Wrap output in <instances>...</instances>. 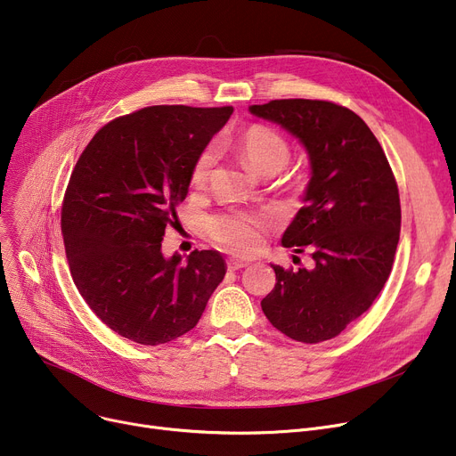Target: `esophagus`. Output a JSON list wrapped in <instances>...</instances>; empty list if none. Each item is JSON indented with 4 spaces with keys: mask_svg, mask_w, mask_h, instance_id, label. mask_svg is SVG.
<instances>
[{
    "mask_svg": "<svg viewBox=\"0 0 456 456\" xmlns=\"http://www.w3.org/2000/svg\"><path fill=\"white\" fill-rule=\"evenodd\" d=\"M248 265H249V262H246V260H238V258H229V260H227V268H229L231 272L242 270V268H246Z\"/></svg>",
    "mask_w": 456,
    "mask_h": 456,
    "instance_id": "obj_1",
    "label": "esophagus"
}]
</instances>
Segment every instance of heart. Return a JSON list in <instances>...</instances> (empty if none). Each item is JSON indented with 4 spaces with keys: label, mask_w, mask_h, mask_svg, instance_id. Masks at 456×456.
Returning a JSON list of instances; mask_svg holds the SVG:
<instances>
[{
    "label": "heart",
    "mask_w": 456,
    "mask_h": 456,
    "mask_svg": "<svg viewBox=\"0 0 456 456\" xmlns=\"http://www.w3.org/2000/svg\"><path fill=\"white\" fill-rule=\"evenodd\" d=\"M234 146L242 160L251 170L262 175H275L290 162V143L277 129L253 124L238 134ZM216 164H218V148L216 143H207L198 151L190 166V183L198 190H205L212 181ZM268 227V220L260 214L251 212H224L216 214L205 224L208 240L231 255L249 256L255 255Z\"/></svg>",
    "instance_id": "1"
}]
</instances>
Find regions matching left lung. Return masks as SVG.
Listing matches in <instances>:
<instances>
[{
  "mask_svg": "<svg viewBox=\"0 0 456 456\" xmlns=\"http://www.w3.org/2000/svg\"><path fill=\"white\" fill-rule=\"evenodd\" d=\"M249 110L297 136L313 167L282 246L308 249L316 266H273L277 282L262 310L292 340H330L366 313L390 277L401 231L394 172L371 129L347 107L273 100Z\"/></svg>",
  "mask_w": 456,
  "mask_h": 456,
  "instance_id": "left-lung-1",
  "label": "left lung"
}]
</instances>
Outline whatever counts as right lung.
Masks as SVG:
<instances>
[{
  "label": "right lung",
  "mask_w": 456,
  "mask_h": 456,
  "mask_svg": "<svg viewBox=\"0 0 456 456\" xmlns=\"http://www.w3.org/2000/svg\"><path fill=\"white\" fill-rule=\"evenodd\" d=\"M232 107L155 105L114 118L69 175L61 231L79 294L109 329L159 346L194 329L227 272L218 251L164 258L160 246L188 194L190 166Z\"/></svg>",
  "instance_id": "right-lung-1"
}]
</instances>
